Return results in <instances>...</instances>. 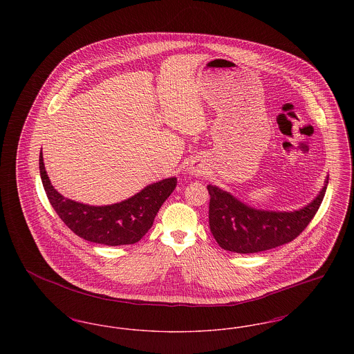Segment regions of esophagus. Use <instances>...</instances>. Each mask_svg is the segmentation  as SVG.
Listing matches in <instances>:
<instances>
[{
	"mask_svg": "<svg viewBox=\"0 0 354 354\" xmlns=\"http://www.w3.org/2000/svg\"><path fill=\"white\" fill-rule=\"evenodd\" d=\"M191 172H192V174H195V175H198V174H201L202 171L199 169V167H191Z\"/></svg>",
	"mask_w": 354,
	"mask_h": 354,
	"instance_id": "esophagus-1",
	"label": "esophagus"
}]
</instances>
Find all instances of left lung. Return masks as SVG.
I'll return each instance as SVG.
<instances>
[{
  "label": "left lung",
  "instance_id": "left-lung-1",
  "mask_svg": "<svg viewBox=\"0 0 354 354\" xmlns=\"http://www.w3.org/2000/svg\"><path fill=\"white\" fill-rule=\"evenodd\" d=\"M328 179L319 196L293 212L261 211L237 201L215 185L209 194V230L220 247L236 253L263 252L280 247L303 232L320 208Z\"/></svg>",
  "mask_w": 354,
  "mask_h": 354
}]
</instances>
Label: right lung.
Here are the masks:
<instances>
[{
  "label": "right lung",
  "instance_id": "obj_1",
  "mask_svg": "<svg viewBox=\"0 0 354 354\" xmlns=\"http://www.w3.org/2000/svg\"><path fill=\"white\" fill-rule=\"evenodd\" d=\"M39 174L51 207L68 228L87 241L104 245H126L139 241L176 187V178L147 185L124 202L94 207L64 198L51 185L39 152Z\"/></svg>",
  "mask_w": 354,
  "mask_h": 354
}]
</instances>
